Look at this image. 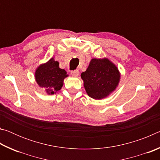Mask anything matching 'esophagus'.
Instances as JSON below:
<instances>
[{"label":"esophagus","instance_id":"obj_1","mask_svg":"<svg viewBox=\"0 0 160 160\" xmlns=\"http://www.w3.org/2000/svg\"><path fill=\"white\" fill-rule=\"evenodd\" d=\"M79 74H80V72H79V70H72V71H71V75L74 77H78V75H79Z\"/></svg>","mask_w":160,"mask_h":160}]
</instances>
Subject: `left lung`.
<instances>
[{
  "label": "left lung",
  "instance_id": "left-lung-1",
  "mask_svg": "<svg viewBox=\"0 0 160 160\" xmlns=\"http://www.w3.org/2000/svg\"><path fill=\"white\" fill-rule=\"evenodd\" d=\"M121 75L109 59L92 58L86 71L81 73L88 96L94 99L105 98L116 90Z\"/></svg>",
  "mask_w": 160,
  "mask_h": 160
}]
</instances>
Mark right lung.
<instances>
[{
  "label": "right lung",
  "instance_id": "1",
  "mask_svg": "<svg viewBox=\"0 0 160 160\" xmlns=\"http://www.w3.org/2000/svg\"><path fill=\"white\" fill-rule=\"evenodd\" d=\"M34 75L38 85L44 88L48 94H53L60 90L63 87L64 79L68 76L66 70L59 68V63L53 58L40 65Z\"/></svg>",
  "mask_w": 160,
  "mask_h": 160
}]
</instances>
